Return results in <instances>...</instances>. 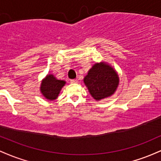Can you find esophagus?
I'll return each mask as SVG.
<instances>
[{"mask_svg":"<svg viewBox=\"0 0 161 161\" xmlns=\"http://www.w3.org/2000/svg\"><path fill=\"white\" fill-rule=\"evenodd\" d=\"M70 82H71V83H77V82H78V80H77V79H71V80H70Z\"/></svg>","mask_w":161,"mask_h":161,"instance_id":"esophagus-1","label":"esophagus"}]
</instances>
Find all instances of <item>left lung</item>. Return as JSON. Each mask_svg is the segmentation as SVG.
<instances>
[{
	"label": "left lung",
	"instance_id": "1",
	"mask_svg": "<svg viewBox=\"0 0 161 161\" xmlns=\"http://www.w3.org/2000/svg\"><path fill=\"white\" fill-rule=\"evenodd\" d=\"M90 95L101 101L114 95L119 83V75L108 63H96L83 79Z\"/></svg>",
	"mask_w": 161,
	"mask_h": 161
}]
</instances>
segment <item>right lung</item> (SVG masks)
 Returning <instances> with one entry per match:
<instances>
[{
	"label": "right lung",
	"instance_id": "obj_1",
	"mask_svg": "<svg viewBox=\"0 0 161 161\" xmlns=\"http://www.w3.org/2000/svg\"><path fill=\"white\" fill-rule=\"evenodd\" d=\"M64 80H59L52 74H47L45 78L42 79L40 86L42 95L49 101L57 99L62 88L65 86Z\"/></svg>",
	"mask_w": 161,
	"mask_h": 161
}]
</instances>
